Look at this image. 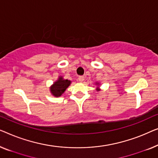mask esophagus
Wrapping results in <instances>:
<instances>
[{"mask_svg": "<svg viewBox=\"0 0 158 158\" xmlns=\"http://www.w3.org/2000/svg\"><path fill=\"white\" fill-rule=\"evenodd\" d=\"M84 77L83 76H79V81H80V82H82V81H84Z\"/></svg>", "mask_w": 158, "mask_h": 158, "instance_id": "esophagus-1", "label": "esophagus"}]
</instances>
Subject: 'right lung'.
I'll use <instances>...</instances> for the list:
<instances>
[{
	"instance_id": "add662e5",
	"label": "right lung",
	"mask_w": 158,
	"mask_h": 158,
	"mask_svg": "<svg viewBox=\"0 0 158 158\" xmlns=\"http://www.w3.org/2000/svg\"><path fill=\"white\" fill-rule=\"evenodd\" d=\"M71 81L69 80H64L62 77H59L54 84L51 87V92L55 97H60L66 89V88L70 85Z\"/></svg>"
}]
</instances>
